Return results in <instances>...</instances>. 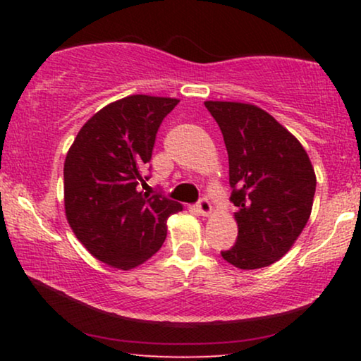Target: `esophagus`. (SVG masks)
I'll list each match as a JSON object with an SVG mask.
<instances>
[{"label":"esophagus","instance_id":"1","mask_svg":"<svg viewBox=\"0 0 361 361\" xmlns=\"http://www.w3.org/2000/svg\"><path fill=\"white\" fill-rule=\"evenodd\" d=\"M197 210L200 212V215H204V216H210L212 215V204L209 202V199H200L199 200V204H197Z\"/></svg>","mask_w":361,"mask_h":361}]
</instances>
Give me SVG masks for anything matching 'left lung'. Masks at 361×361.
Segmentation results:
<instances>
[{"label":"left lung","instance_id":"left-lung-1","mask_svg":"<svg viewBox=\"0 0 361 361\" xmlns=\"http://www.w3.org/2000/svg\"><path fill=\"white\" fill-rule=\"evenodd\" d=\"M219 123L228 152L230 200L238 212V238L221 251L226 263L258 269L293 248L307 225L315 172L293 133L251 103L205 102Z\"/></svg>","mask_w":361,"mask_h":361}]
</instances>
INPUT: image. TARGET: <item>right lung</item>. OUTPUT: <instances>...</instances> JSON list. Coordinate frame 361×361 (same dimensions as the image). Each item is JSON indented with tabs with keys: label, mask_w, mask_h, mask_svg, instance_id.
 I'll use <instances>...</instances> for the list:
<instances>
[{
	"label": "right lung",
	"mask_w": 361,
	"mask_h": 361,
	"mask_svg": "<svg viewBox=\"0 0 361 361\" xmlns=\"http://www.w3.org/2000/svg\"><path fill=\"white\" fill-rule=\"evenodd\" d=\"M177 98L130 95L80 128L63 162V205L78 241L97 259L133 269L156 255L179 202L140 192L156 133Z\"/></svg>",
	"instance_id": "add662e5"
}]
</instances>
